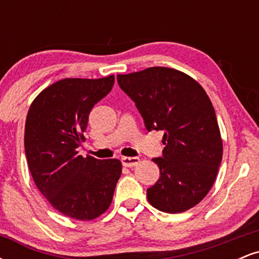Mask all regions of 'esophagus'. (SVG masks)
I'll return each instance as SVG.
<instances>
[{"mask_svg":"<svg viewBox=\"0 0 259 259\" xmlns=\"http://www.w3.org/2000/svg\"><path fill=\"white\" fill-rule=\"evenodd\" d=\"M139 162L140 159L138 157H123V158H121V164H123L124 167H135Z\"/></svg>","mask_w":259,"mask_h":259,"instance_id":"obj_1","label":"esophagus"}]
</instances>
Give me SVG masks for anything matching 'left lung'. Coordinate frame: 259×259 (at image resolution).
<instances>
[{
  "mask_svg": "<svg viewBox=\"0 0 259 259\" xmlns=\"http://www.w3.org/2000/svg\"><path fill=\"white\" fill-rule=\"evenodd\" d=\"M118 84L135 102L148 132L163 130L162 157L152 160L159 179L147 200L165 213H181L203 200L218 173L223 142L209 97L191 76L151 67L118 74Z\"/></svg>",
  "mask_w": 259,
  "mask_h": 259,
  "instance_id": "1",
  "label": "left lung"
}]
</instances>
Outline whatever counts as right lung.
<instances>
[{
	"label": "right lung",
	"mask_w": 259,
	"mask_h": 259,
	"mask_svg": "<svg viewBox=\"0 0 259 259\" xmlns=\"http://www.w3.org/2000/svg\"><path fill=\"white\" fill-rule=\"evenodd\" d=\"M114 75L63 79L32 101L24 146L37 189L62 214L92 221L105 213L121 174L118 159L79 154L92 107L109 94Z\"/></svg>",
	"instance_id": "right-lung-1"
}]
</instances>
